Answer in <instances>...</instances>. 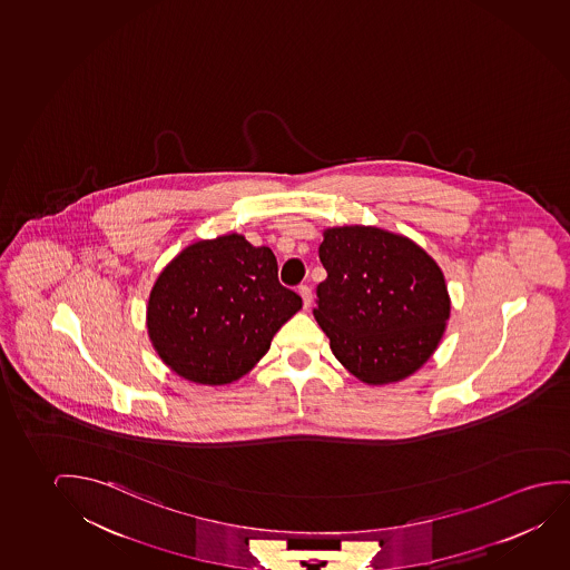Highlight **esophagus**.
<instances>
[{"mask_svg": "<svg viewBox=\"0 0 570 570\" xmlns=\"http://www.w3.org/2000/svg\"><path fill=\"white\" fill-rule=\"evenodd\" d=\"M297 292H299V296L304 299V307H309V304H312V288L304 284V286H299V288H297Z\"/></svg>", "mask_w": 570, "mask_h": 570, "instance_id": "esophagus-1", "label": "esophagus"}]
</instances>
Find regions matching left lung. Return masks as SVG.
<instances>
[{
    "label": "left lung",
    "mask_w": 570,
    "mask_h": 570,
    "mask_svg": "<svg viewBox=\"0 0 570 570\" xmlns=\"http://www.w3.org/2000/svg\"><path fill=\"white\" fill-rule=\"evenodd\" d=\"M315 320L331 351L366 384H389L425 363L451 312L445 278L413 240L376 227L323 233Z\"/></svg>",
    "instance_id": "obj_1"
}]
</instances>
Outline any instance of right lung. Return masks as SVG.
<instances>
[{"instance_id": "add662e5", "label": "right lung", "mask_w": 570, "mask_h": 570, "mask_svg": "<svg viewBox=\"0 0 570 570\" xmlns=\"http://www.w3.org/2000/svg\"><path fill=\"white\" fill-rule=\"evenodd\" d=\"M302 307L278 281L268 247L223 235L184 248L150 292L147 325L158 356L181 379L223 386L239 380Z\"/></svg>"}]
</instances>
